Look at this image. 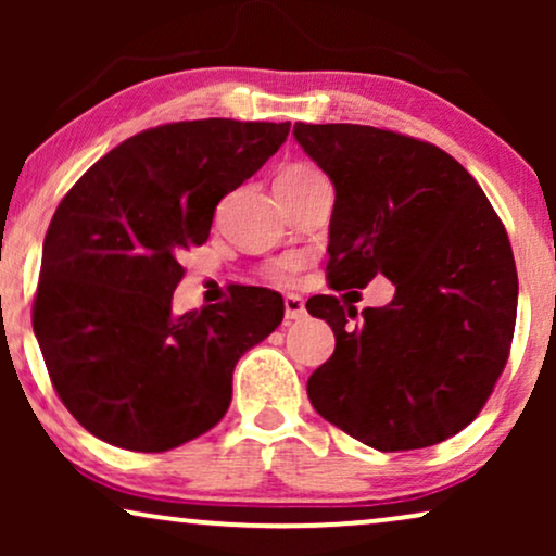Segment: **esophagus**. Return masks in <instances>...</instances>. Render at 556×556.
Listing matches in <instances>:
<instances>
[{
    "instance_id": "34e87169",
    "label": "esophagus",
    "mask_w": 556,
    "mask_h": 556,
    "mask_svg": "<svg viewBox=\"0 0 556 556\" xmlns=\"http://www.w3.org/2000/svg\"><path fill=\"white\" fill-rule=\"evenodd\" d=\"M283 306H286V318H291V321H299V318L306 316V306H303L301 295H286Z\"/></svg>"
}]
</instances>
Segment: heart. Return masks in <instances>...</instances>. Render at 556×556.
<instances>
[{
	"label": "heart",
	"instance_id": "obj_1",
	"mask_svg": "<svg viewBox=\"0 0 556 556\" xmlns=\"http://www.w3.org/2000/svg\"><path fill=\"white\" fill-rule=\"evenodd\" d=\"M316 177H321L316 169H311V166H303V164H295V166H288V169L280 174L276 185H303V181H311ZM299 268H301V257L288 255V257H278V261H270L261 273L265 280H270V283L288 286L295 278Z\"/></svg>",
	"mask_w": 556,
	"mask_h": 556
}]
</instances>
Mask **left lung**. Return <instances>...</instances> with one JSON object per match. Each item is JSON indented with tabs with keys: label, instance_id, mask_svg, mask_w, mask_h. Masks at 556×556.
<instances>
[{
	"label": "left lung",
	"instance_id": "obj_1",
	"mask_svg": "<svg viewBox=\"0 0 556 556\" xmlns=\"http://www.w3.org/2000/svg\"><path fill=\"white\" fill-rule=\"evenodd\" d=\"M337 187L333 291L390 278V306L314 295L337 349L308 377L316 413L384 453L417 451L476 420L511 352L519 278L506 227L478 181L435 143L359 124H295Z\"/></svg>",
	"mask_w": 556,
	"mask_h": 556
}]
</instances>
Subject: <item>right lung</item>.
Wrapping results in <instances>:
<instances>
[{"mask_svg":"<svg viewBox=\"0 0 556 556\" xmlns=\"http://www.w3.org/2000/svg\"><path fill=\"white\" fill-rule=\"evenodd\" d=\"M291 124L202 118L131 136L58 204L33 329L58 397L105 443L164 453L223 420L235 364L283 321V299L235 286L177 316L179 257L210 238L219 200L280 149Z\"/></svg>","mask_w":556,"mask_h":556,"instance_id":"1","label":"right lung"}]
</instances>
